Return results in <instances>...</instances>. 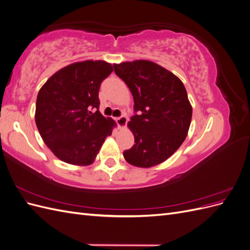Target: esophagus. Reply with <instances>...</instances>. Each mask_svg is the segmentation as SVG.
I'll use <instances>...</instances> for the list:
<instances>
[{
    "label": "esophagus",
    "mask_w": 250,
    "mask_h": 250,
    "mask_svg": "<svg viewBox=\"0 0 250 250\" xmlns=\"http://www.w3.org/2000/svg\"><path fill=\"white\" fill-rule=\"evenodd\" d=\"M116 122L119 125L120 128H124L127 124V117L126 116H121L116 118Z\"/></svg>",
    "instance_id": "obj_1"
}]
</instances>
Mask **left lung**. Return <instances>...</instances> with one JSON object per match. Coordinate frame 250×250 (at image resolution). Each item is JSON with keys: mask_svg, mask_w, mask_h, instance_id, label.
Here are the masks:
<instances>
[{"mask_svg": "<svg viewBox=\"0 0 250 250\" xmlns=\"http://www.w3.org/2000/svg\"><path fill=\"white\" fill-rule=\"evenodd\" d=\"M113 69L134 100L128 126L135 144L124 151L125 160L141 168L168 160L186 140L191 124L192 106L184 83L149 60L113 64Z\"/></svg>", "mask_w": 250, "mask_h": 250, "instance_id": "left-lung-1", "label": "left lung"}]
</instances>
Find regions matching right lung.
<instances>
[{"mask_svg":"<svg viewBox=\"0 0 250 250\" xmlns=\"http://www.w3.org/2000/svg\"><path fill=\"white\" fill-rule=\"evenodd\" d=\"M112 65L101 60L75 62L56 72L40 89L35 123L44 144L59 160L90 165L115 121L99 111L101 82Z\"/></svg>","mask_w":250,"mask_h":250,"instance_id":"obj_1","label":"right lung"}]
</instances>
